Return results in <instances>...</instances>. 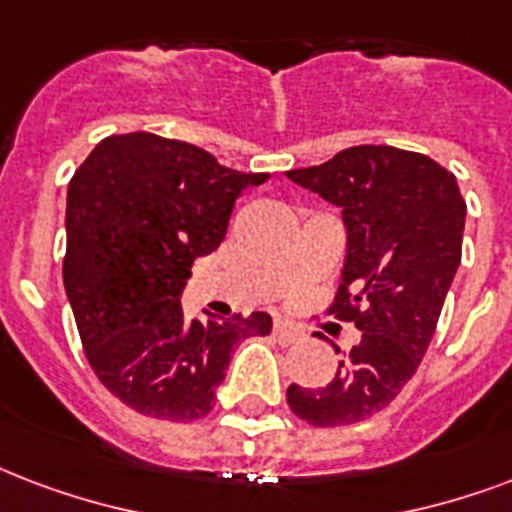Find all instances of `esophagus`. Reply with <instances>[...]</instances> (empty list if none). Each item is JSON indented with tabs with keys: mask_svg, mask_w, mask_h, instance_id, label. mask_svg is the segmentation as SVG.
<instances>
[{
	"mask_svg": "<svg viewBox=\"0 0 512 512\" xmlns=\"http://www.w3.org/2000/svg\"><path fill=\"white\" fill-rule=\"evenodd\" d=\"M273 338L279 343H284V346H290V343H298L300 338H303V330H298V327L290 325V322H276V325H273Z\"/></svg>",
	"mask_w": 512,
	"mask_h": 512,
	"instance_id": "34e87169",
	"label": "esophagus"
}]
</instances>
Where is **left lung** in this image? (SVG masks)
I'll return each instance as SVG.
<instances>
[{
    "instance_id": "left-lung-1",
    "label": "left lung",
    "mask_w": 512,
    "mask_h": 512,
    "mask_svg": "<svg viewBox=\"0 0 512 512\" xmlns=\"http://www.w3.org/2000/svg\"><path fill=\"white\" fill-rule=\"evenodd\" d=\"M287 177L341 209L346 263L330 314L362 333L330 384H290L287 403L314 427L357 424L419 368L462 263L467 204L451 171L389 144L349 147Z\"/></svg>"
}]
</instances>
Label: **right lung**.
Returning a JSON list of instances; mask_svg holds the SVG:
<instances>
[{
  "mask_svg": "<svg viewBox=\"0 0 512 512\" xmlns=\"http://www.w3.org/2000/svg\"><path fill=\"white\" fill-rule=\"evenodd\" d=\"M265 179L144 131L101 139L74 171L66 298L93 373L128 408L152 419H201L233 349L271 333L265 311L187 322L179 303L195 257L220 247L236 198Z\"/></svg>",
  "mask_w": 512,
  "mask_h": 512,
  "instance_id": "right-lung-1",
  "label": "right lung"
}]
</instances>
